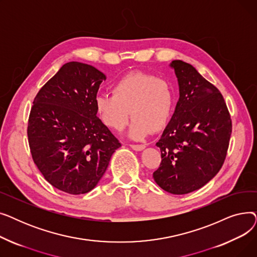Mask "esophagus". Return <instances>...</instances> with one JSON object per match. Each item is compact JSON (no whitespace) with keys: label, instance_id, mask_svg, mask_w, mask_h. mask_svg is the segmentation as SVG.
I'll return each instance as SVG.
<instances>
[{"label":"esophagus","instance_id":"esophagus-1","mask_svg":"<svg viewBox=\"0 0 257 257\" xmlns=\"http://www.w3.org/2000/svg\"><path fill=\"white\" fill-rule=\"evenodd\" d=\"M130 147H131V149L134 151H143L146 148V146H144V145H130Z\"/></svg>","mask_w":257,"mask_h":257}]
</instances>
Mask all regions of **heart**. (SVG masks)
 <instances>
[{
	"label": "heart",
	"mask_w": 257,
	"mask_h": 257,
	"mask_svg": "<svg viewBox=\"0 0 257 257\" xmlns=\"http://www.w3.org/2000/svg\"><path fill=\"white\" fill-rule=\"evenodd\" d=\"M96 111L103 124L120 131L133 116L128 138L141 141L151 132L164 129L171 117L174 91L165 80L141 72L119 78L112 86V96L98 94Z\"/></svg>",
	"instance_id": "1"
}]
</instances>
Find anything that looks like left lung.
Instances as JSON below:
<instances>
[{
  "label": "left lung",
  "instance_id": "1",
  "mask_svg": "<svg viewBox=\"0 0 257 257\" xmlns=\"http://www.w3.org/2000/svg\"><path fill=\"white\" fill-rule=\"evenodd\" d=\"M179 85L174 114L156 144L161 164L153 173L164 191L184 195L209 182L222 168L231 136V119L219 89L195 67L173 60Z\"/></svg>",
  "mask_w": 257,
  "mask_h": 257
}]
</instances>
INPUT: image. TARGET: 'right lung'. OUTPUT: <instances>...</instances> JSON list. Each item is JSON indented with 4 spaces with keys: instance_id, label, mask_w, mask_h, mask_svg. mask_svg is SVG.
I'll use <instances>...</instances> for the list:
<instances>
[{
    "instance_id": "obj_1",
    "label": "right lung",
    "mask_w": 257,
    "mask_h": 257,
    "mask_svg": "<svg viewBox=\"0 0 257 257\" xmlns=\"http://www.w3.org/2000/svg\"><path fill=\"white\" fill-rule=\"evenodd\" d=\"M105 79L92 65L67 62L33 101L28 121L32 158L44 178L64 193L81 195L96 187L120 147L94 106Z\"/></svg>"
}]
</instances>
